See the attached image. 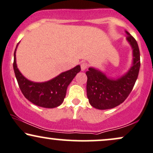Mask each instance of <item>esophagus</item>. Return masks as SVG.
Segmentation results:
<instances>
[{
	"mask_svg": "<svg viewBox=\"0 0 153 153\" xmlns=\"http://www.w3.org/2000/svg\"><path fill=\"white\" fill-rule=\"evenodd\" d=\"M80 67H81V70L82 71H85V70H86L88 68V64L87 62H82L81 64H80Z\"/></svg>",
	"mask_w": 153,
	"mask_h": 153,
	"instance_id": "34e87169",
	"label": "esophagus"
}]
</instances>
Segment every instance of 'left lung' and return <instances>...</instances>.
Masks as SVG:
<instances>
[{"label": "left lung", "instance_id": "8db88e82", "mask_svg": "<svg viewBox=\"0 0 153 153\" xmlns=\"http://www.w3.org/2000/svg\"><path fill=\"white\" fill-rule=\"evenodd\" d=\"M127 39L133 50V65L127 73L117 80L108 78L103 73L90 68L87 75V96L90 104L98 109H109L124 102L137 79L140 54L137 42L129 32Z\"/></svg>", "mask_w": 153, "mask_h": 153}]
</instances>
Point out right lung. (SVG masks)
Instances as JSON below:
<instances>
[{
    "label": "right lung",
    "mask_w": 153,
    "mask_h": 153,
    "mask_svg": "<svg viewBox=\"0 0 153 153\" xmlns=\"http://www.w3.org/2000/svg\"><path fill=\"white\" fill-rule=\"evenodd\" d=\"M16 50V48L14 52L13 70L19 86L26 99L36 106L44 108L59 106L65 97L67 88L77 73L81 70L80 66L77 65L73 69L62 73L58 76L47 82H34L24 78L17 68Z\"/></svg>",
    "instance_id": "right-lung-1"
}]
</instances>
